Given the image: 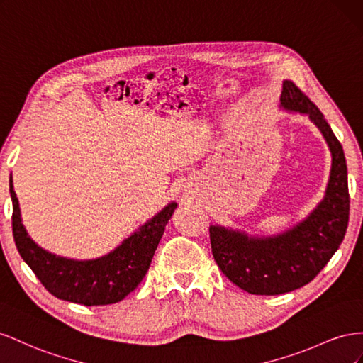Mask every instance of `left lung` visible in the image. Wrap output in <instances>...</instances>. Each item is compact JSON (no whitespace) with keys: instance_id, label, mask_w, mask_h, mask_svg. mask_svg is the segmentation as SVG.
Segmentation results:
<instances>
[{"instance_id":"obj_1","label":"left lung","mask_w":363,"mask_h":363,"mask_svg":"<svg viewBox=\"0 0 363 363\" xmlns=\"http://www.w3.org/2000/svg\"><path fill=\"white\" fill-rule=\"evenodd\" d=\"M281 106L308 116L323 133L331 152V170L324 199L283 234L247 235L220 225L210 226L213 257L228 279L252 295L292 292L323 271L342 243L350 216L347 162L342 144L323 112L294 82L284 80Z\"/></svg>"}]
</instances>
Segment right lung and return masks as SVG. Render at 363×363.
Masks as SVG:
<instances>
[{"label": "right lung", "mask_w": 363, "mask_h": 363, "mask_svg": "<svg viewBox=\"0 0 363 363\" xmlns=\"http://www.w3.org/2000/svg\"><path fill=\"white\" fill-rule=\"evenodd\" d=\"M13 214L12 230L16 250L47 291L64 301L84 306H106L121 301L137 289L149 271L152 258L178 203L172 202L109 254L94 260H72L38 246L21 222V210L9 181Z\"/></svg>", "instance_id": "add662e5"}]
</instances>
